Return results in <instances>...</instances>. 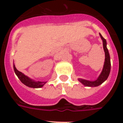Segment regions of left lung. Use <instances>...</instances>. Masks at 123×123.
Segmentation results:
<instances>
[{
	"instance_id": "1",
	"label": "left lung",
	"mask_w": 123,
	"mask_h": 123,
	"mask_svg": "<svg viewBox=\"0 0 123 123\" xmlns=\"http://www.w3.org/2000/svg\"><path fill=\"white\" fill-rule=\"evenodd\" d=\"M99 35L103 40V49H104L105 54V63H104V66H103V69L102 70V72L96 80L89 81L84 80V79H79V80L82 84H84V86H88V87H96V86H99L100 84H101L103 82H105L107 80L109 74H110V71H111V60H110L109 51H108V49L107 48V42H106L105 38L101 35V34H99Z\"/></svg>"
}]
</instances>
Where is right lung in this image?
<instances>
[{
    "label": "right lung",
    "instance_id": "add662e5",
    "mask_svg": "<svg viewBox=\"0 0 123 123\" xmlns=\"http://www.w3.org/2000/svg\"><path fill=\"white\" fill-rule=\"evenodd\" d=\"M14 68V73L17 75V77H18V79H20V81L25 84V86L29 87H32V88H40L41 87L44 86L46 82H35L33 81L31 79H30L29 77L23 74L22 72H20L18 70H17L15 67V66H13Z\"/></svg>",
    "mask_w": 123,
    "mask_h": 123
}]
</instances>
